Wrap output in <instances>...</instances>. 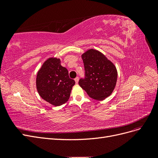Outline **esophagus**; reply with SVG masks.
Segmentation results:
<instances>
[{
    "label": "esophagus",
    "instance_id": "obj_1",
    "mask_svg": "<svg viewBox=\"0 0 158 158\" xmlns=\"http://www.w3.org/2000/svg\"><path fill=\"white\" fill-rule=\"evenodd\" d=\"M74 80H75V82H76V84H78V80H79L78 77H76V78L74 79Z\"/></svg>",
    "mask_w": 158,
    "mask_h": 158
}]
</instances>
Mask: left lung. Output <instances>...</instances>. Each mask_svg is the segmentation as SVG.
Returning <instances> with one entry per match:
<instances>
[{
    "instance_id": "1",
    "label": "left lung",
    "mask_w": 158,
    "mask_h": 158,
    "mask_svg": "<svg viewBox=\"0 0 158 158\" xmlns=\"http://www.w3.org/2000/svg\"><path fill=\"white\" fill-rule=\"evenodd\" d=\"M85 78L79 80L80 86L90 98L103 100L112 94L117 80L116 66L101 52L91 49L82 55Z\"/></svg>"
}]
</instances>
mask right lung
Masks as SVG:
<instances>
[{"instance_id": "1", "label": "right lung", "mask_w": 158, "mask_h": 158, "mask_svg": "<svg viewBox=\"0 0 158 158\" xmlns=\"http://www.w3.org/2000/svg\"><path fill=\"white\" fill-rule=\"evenodd\" d=\"M75 81L70 79L68 70L60 64V59H47L37 72L36 88L42 99L54 106L68 101Z\"/></svg>"}]
</instances>
